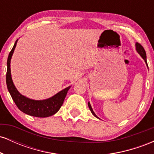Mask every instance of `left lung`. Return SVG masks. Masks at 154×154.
<instances>
[{
    "instance_id": "left-lung-1",
    "label": "left lung",
    "mask_w": 154,
    "mask_h": 154,
    "mask_svg": "<svg viewBox=\"0 0 154 154\" xmlns=\"http://www.w3.org/2000/svg\"><path fill=\"white\" fill-rule=\"evenodd\" d=\"M136 50H137V52H138V54L140 55L141 56H142L143 59L145 60V61H146V64H147V66H148L147 61H146V51H145V49L143 48V47L142 45H141L140 43H136ZM88 106H89V109H90V110H91L92 114H93V115L95 116V117L98 118V116L95 115L94 111H93V109H92V107H91V104H90V103H88Z\"/></svg>"
}]
</instances>
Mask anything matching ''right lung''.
Returning a JSON list of instances; mask_svg holds the SVG:
<instances>
[{"instance_id": "obj_1", "label": "right lung", "mask_w": 154, "mask_h": 154, "mask_svg": "<svg viewBox=\"0 0 154 154\" xmlns=\"http://www.w3.org/2000/svg\"><path fill=\"white\" fill-rule=\"evenodd\" d=\"M17 40H16L13 48L9 53L8 60H7L6 85L12 99L14 101L19 110L28 115L36 116V117H48V116L54 115L62 106L67 92L69 90L70 87L65 88L63 91H60L52 98L43 100H32L21 95L15 88L12 81L10 68L11 59L17 45Z\"/></svg>"}]
</instances>
